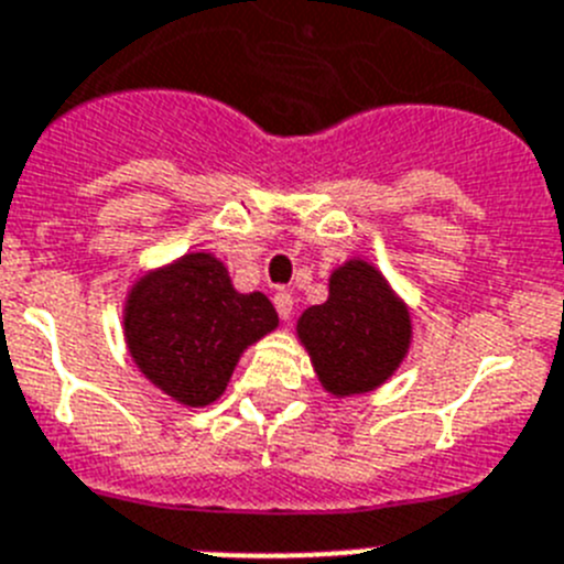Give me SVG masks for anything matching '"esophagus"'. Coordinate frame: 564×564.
I'll use <instances>...</instances> for the list:
<instances>
[{"instance_id": "esophagus-1", "label": "esophagus", "mask_w": 564, "mask_h": 564, "mask_svg": "<svg viewBox=\"0 0 564 564\" xmlns=\"http://www.w3.org/2000/svg\"><path fill=\"white\" fill-rule=\"evenodd\" d=\"M273 304H276V313L282 322H288V318L293 316V293L276 291L273 293Z\"/></svg>"}]
</instances>
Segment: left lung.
<instances>
[{
	"label": "left lung",
	"mask_w": 564,
	"mask_h": 564,
	"mask_svg": "<svg viewBox=\"0 0 564 564\" xmlns=\"http://www.w3.org/2000/svg\"><path fill=\"white\" fill-rule=\"evenodd\" d=\"M296 335L327 394H369L411 349V310L371 262L352 257L329 273L327 302L304 310Z\"/></svg>",
	"instance_id": "1"
}]
</instances>
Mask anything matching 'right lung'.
<instances>
[{
	"instance_id": "obj_1",
	"label": "right lung",
	"mask_w": 564,
	"mask_h": 564,
	"mask_svg": "<svg viewBox=\"0 0 564 564\" xmlns=\"http://www.w3.org/2000/svg\"><path fill=\"white\" fill-rule=\"evenodd\" d=\"M279 327L265 293L235 291L229 268L189 251L151 268L128 288L122 333L128 355L178 405H212L248 346Z\"/></svg>"
}]
</instances>
